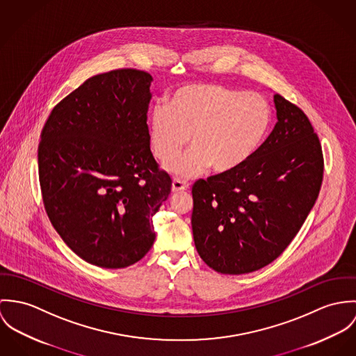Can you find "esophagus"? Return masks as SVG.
I'll return each instance as SVG.
<instances>
[{
    "label": "esophagus",
    "instance_id": "obj_1",
    "mask_svg": "<svg viewBox=\"0 0 356 356\" xmlns=\"http://www.w3.org/2000/svg\"><path fill=\"white\" fill-rule=\"evenodd\" d=\"M187 188H188V184L183 180L175 179L172 183V193H181V191H186Z\"/></svg>",
    "mask_w": 356,
    "mask_h": 356
}]
</instances>
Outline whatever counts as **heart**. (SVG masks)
I'll list each match as a JSON object with an SVG mask.
<instances>
[{
	"label": "heart",
	"instance_id": "heart-1",
	"mask_svg": "<svg viewBox=\"0 0 356 356\" xmlns=\"http://www.w3.org/2000/svg\"><path fill=\"white\" fill-rule=\"evenodd\" d=\"M272 108L259 94L220 84L195 83L179 88L169 106L159 104L149 121L150 147L166 162L188 143L193 149L166 165L177 177L190 179L209 166L228 173L245 163L264 143L272 125Z\"/></svg>",
	"mask_w": 356,
	"mask_h": 356
}]
</instances>
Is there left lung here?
<instances>
[{
    "mask_svg": "<svg viewBox=\"0 0 356 356\" xmlns=\"http://www.w3.org/2000/svg\"><path fill=\"white\" fill-rule=\"evenodd\" d=\"M275 106L276 125L251 159L193 187L197 254L222 275L273 262L302 228L321 190L323 157L310 120L278 94Z\"/></svg>",
    "mask_w": 356,
    "mask_h": 356,
    "instance_id": "8db88e82",
    "label": "left lung"
}]
</instances>
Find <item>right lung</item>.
I'll use <instances>...</instances> for the list:
<instances>
[{
  "instance_id": "right-lung-1",
  "label": "right lung",
  "mask_w": 356,
  "mask_h": 356,
  "mask_svg": "<svg viewBox=\"0 0 356 356\" xmlns=\"http://www.w3.org/2000/svg\"><path fill=\"white\" fill-rule=\"evenodd\" d=\"M150 74L116 70L86 80L54 106L40 134L47 217L86 262L121 269L152 248L153 216L172 180L152 154Z\"/></svg>"
}]
</instances>
